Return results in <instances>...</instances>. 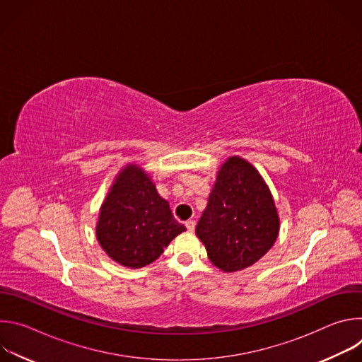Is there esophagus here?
<instances>
[{"label":"esophagus","instance_id":"34e87169","mask_svg":"<svg viewBox=\"0 0 362 362\" xmlns=\"http://www.w3.org/2000/svg\"><path fill=\"white\" fill-rule=\"evenodd\" d=\"M185 225H186V229H187L189 232H193V230H194V226H196V222H194L193 219H190V221H187Z\"/></svg>","mask_w":362,"mask_h":362}]
</instances>
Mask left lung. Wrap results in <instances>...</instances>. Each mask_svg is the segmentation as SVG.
Masks as SVG:
<instances>
[{"label":"left lung","mask_w":362,"mask_h":362,"mask_svg":"<svg viewBox=\"0 0 362 362\" xmlns=\"http://www.w3.org/2000/svg\"><path fill=\"white\" fill-rule=\"evenodd\" d=\"M279 216L262 176L242 158H229L218 172L196 235L211 262L223 272L252 267L274 246Z\"/></svg>","instance_id":"1"}]
</instances>
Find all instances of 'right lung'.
I'll return each instance as SVG.
<instances>
[{
	"label": "right lung",
	"mask_w": 362,
	"mask_h": 362,
	"mask_svg": "<svg viewBox=\"0 0 362 362\" xmlns=\"http://www.w3.org/2000/svg\"><path fill=\"white\" fill-rule=\"evenodd\" d=\"M186 228L179 223L147 173L127 165L100 208L95 235L117 264L139 269L154 262Z\"/></svg>",
	"instance_id": "add662e5"
}]
</instances>
